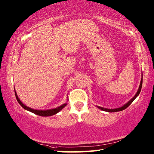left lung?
Returning a JSON list of instances; mask_svg holds the SVG:
<instances>
[{
	"label": "left lung",
	"mask_w": 154,
	"mask_h": 154,
	"mask_svg": "<svg viewBox=\"0 0 154 154\" xmlns=\"http://www.w3.org/2000/svg\"><path fill=\"white\" fill-rule=\"evenodd\" d=\"M142 80H143V76H142V79H141V81H140V86H139L138 91H137V93H136V94H135V96L131 100H129L128 102L126 104H124V106H121V107H120V108H117V109H106V108H103V107H100V106H97V107L99 108V109H100V110H103V111H106V112H118V111H122V110H124V109H126L128 106H129L130 105V104H132V103L133 102L134 100V99H136V98L139 95L140 91H141L142 86Z\"/></svg>",
	"instance_id": "8db88e82"
}]
</instances>
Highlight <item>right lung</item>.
<instances>
[{"mask_svg": "<svg viewBox=\"0 0 154 154\" xmlns=\"http://www.w3.org/2000/svg\"><path fill=\"white\" fill-rule=\"evenodd\" d=\"M14 92H15V96H16V100H17L18 103L20 104V105L23 108H24L25 110H27L28 111H30V112H31L32 113H34V114H37V115H39V116H53V115H54V114L58 113L60 110L63 109V108L67 104V103H65L63 104H62V105L60 106L59 107L55 108V109H49V110H35V109H31V108H30V107H28L27 106H26L25 104H23L20 101V100L19 99V98L17 95V93H16V91H14Z\"/></svg>", "mask_w": 154, "mask_h": 154, "instance_id": "add662e5", "label": "right lung"}]
</instances>
